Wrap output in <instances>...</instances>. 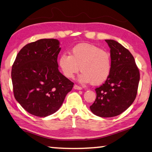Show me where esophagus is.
Instances as JSON below:
<instances>
[{"mask_svg": "<svg viewBox=\"0 0 152 152\" xmlns=\"http://www.w3.org/2000/svg\"><path fill=\"white\" fill-rule=\"evenodd\" d=\"M74 89H76V90H82V87L78 85H77V84H75V85L74 86Z\"/></svg>", "mask_w": 152, "mask_h": 152, "instance_id": "1", "label": "esophagus"}]
</instances>
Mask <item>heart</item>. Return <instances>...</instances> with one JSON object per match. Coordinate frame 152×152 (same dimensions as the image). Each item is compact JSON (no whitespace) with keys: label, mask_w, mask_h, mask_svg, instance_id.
Masks as SVG:
<instances>
[{"label":"heart","mask_w":152,"mask_h":152,"mask_svg":"<svg viewBox=\"0 0 152 152\" xmlns=\"http://www.w3.org/2000/svg\"><path fill=\"white\" fill-rule=\"evenodd\" d=\"M59 66L64 75L68 78H74L80 67L82 73L80 80L99 85L109 78L111 59L109 53L96 45L80 43L71 49L70 56L66 53L60 56Z\"/></svg>","instance_id":"heart-1"}]
</instances>
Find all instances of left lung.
I'll return each instance as SVG.
<instances>
[{
	"mask_svg": "<svg viewBox=\"0 0 152 152\" xmlns=\"http://www.w3.org/2000/svg\"><path fill=\"white\" fill-rule=\"evenodd\" d=\"M110 48L111 71L104 84L95 89L96 98L90 109L101 117L117 116L135 101L140 74L133 55L116 41L105 40Z\"/></svg>",
	"mask_w": 152,
	"mask_h": 152,
	"instance_id": "1",
	"label": "left lung"
}]
</instances>
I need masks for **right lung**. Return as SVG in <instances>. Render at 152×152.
Segmentation results:
<instances>
[{"mask_svg":"<svg viewBox=\"0 0 152 152\" xmlns=\"http://www.w3.org/2000/svg\"><path fill=\"white\" fill-rule=\"evenodd\" d=\"M55 39H42L25 45L12 66L15 99L30 114L49 116L60 109L74 82L58 70L61 48Z\"/></svg>","mask_w":152,"mask_h":152,"instance_id":"right-lung-1","label":"right lung"}]
</instances>
